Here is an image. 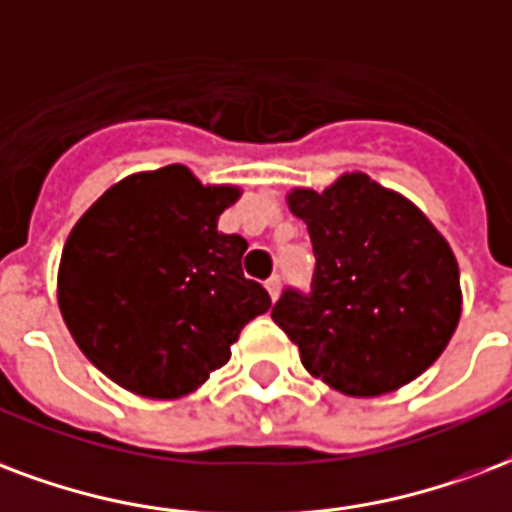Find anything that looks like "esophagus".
Listing matches in <instances>:
<instances>
[{"instance_id": "34e87169", "label": "esophagus", "mask_w": 512, "mask_h": 512, "mask_svg": "<svg viewBox=\"0 0 512 512\" xmlns=\"http://www.w3.org/2000/svg\"><path fill=\"white\" fill-rule=\"evenodd\" d=\"M266 290L268 295H271V301H276L279 293H282V279H279V276H271V279L266 282Z\"/></svg>"}]
</instances>
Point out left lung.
<instances>
[{
    "instance_id": "8db88e82",
    "label": "left lung",
    "mask_w": 512,
    "mask_h": 512,
    "mask_svg": "<svg viewBox=\"0 0 512 512\" xmlns=\"http://www.w3.org/2000/svg\"><path fill=\"white\" fill-rule=\"evenodd\" d=\"M287 206L312 238V293L285 290L274 323L301 363L344 396H382L429 369L461 317L458 263L415 203L366 173L323 192L293 189Z\"/></svg>"
}]
</instances>
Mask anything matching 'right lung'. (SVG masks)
Listing matches in <instances>:
<instances>
[{
  "label": "right lung",
  "mask_w": 512,
  "mask_h": 512,
  "mask_svg": "<svg viewBox=\"0 0 512 512\" xmlns=\"http://www.w3.org/2000/svg\"><path fill=\"white\" fill-rule=\"evenodd\" d=\"M238 198V187L168 165L113 184L70 230L59 309L83 355L124 391H198L241 328L271 309L266 287L241 271L244 238L217 230Z\"/></svg>",
  "instance_id": "add662e5"
}]
</instances>
